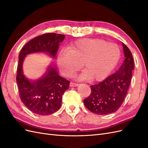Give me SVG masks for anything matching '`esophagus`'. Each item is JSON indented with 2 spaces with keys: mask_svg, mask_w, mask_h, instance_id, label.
Returning a JSON list of instances; mask_svg holds the SVG:
<instances>
[{
  "mask_svg": "<svg viewBox=\"0 0 148 148\" xmlns=\"http://www.w3.org/2000/svg\"><path fill=\"white\" fill-rule=\"evenodd\" d=\"M70 86L71 87H75V86H78V83H73V82H71L70 83Z\"/></svg>",
  "mask_w": 148,
  "mask_h": 148,
  "instance_id": "34e87169",
  "label": "esophagus"
}]
</instances>
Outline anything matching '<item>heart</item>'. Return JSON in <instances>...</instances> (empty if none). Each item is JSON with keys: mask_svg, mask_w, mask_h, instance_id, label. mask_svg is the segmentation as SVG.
I'll return each mask as SVG.
<instances>
[{"mask_svg": "<svg viewBox=\"0 0 148 148\" xmlns=\"http://www.w3.org/2000/svg\"><path fill=\"white\" fill-rule=\"evenodd\" d=\"M120 49L114 43L101 39H83L70 44L60 51L57 62L61 73L70 77L81 68L82 79L101 82L114 69L120 57Z\"/></svg>", "mask_w": 148, "mask_h": 148, "instance_id": "b5f03b06", "label": "heart"}]
</instances>
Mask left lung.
<instances>
[{
	"label": "left lung",
	"mask_w": 148,
	"mask_h": 148,
	"mask_svg": "<svg viewBox=\"0 0 148 148\" xmlns=\"http://www.w3.org/2000/svg\"><path fill=\"white\" fill-rule=\"evenodd\" d=\"M125 60L118 71L104 81L91 85V92L83 100L85 107L91 112L98 115L114 113L122 106L132 77L134 60L132 53L122 44Z\"/></svg>",
	"instance_id": "left-lung-1"
}]
</instances>
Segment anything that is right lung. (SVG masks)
I'll return each mask as SVG.
<instances>
[{"mask_svg":"<svg viewBox=\"0 0 148 148\" xmlns=\"http://www.w3.org/2000/svg\"><path fill=\"white\" fill-rule=\"evenodd\" d=\"M64 38L65 35L61 34H44L30 40L20 51L16 78L20 97L25 106L36 114L50 115L59 110L62 96L69 89L70 82L60 77L52 65L49 66L43 77L31 81L24 75L22 64L26 56L33 52H46L55 58L59 42Z\"/></svg>","mask_w":148,"mask_h":148,"instance_id":"right-lung-1","label":"right lung"}]
</instances>
